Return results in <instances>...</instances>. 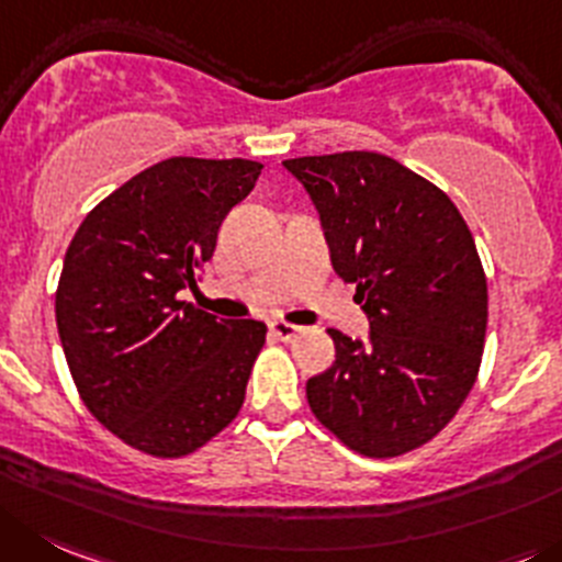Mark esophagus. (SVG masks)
I'll use <instances>...</instances> for the list:
<instances>
[{
    "mask_svg": "<svg viewBox=\"0 0 562 562\" xmlns=\"http://www.w3.org/2000/svg\"><path fill=\"white\" fill-rule=\"evenodd\" d=\"M269 329H271V335H274V338H280V340H293L299 333H302V327H296V324L280 322V318H274V322L269 324Z\"/></svg>",
    "mask_w": 562,
    "mask_h": 562,
    "instance_id": "obj_1",
    "label": "esophagus"
}]
</instances>
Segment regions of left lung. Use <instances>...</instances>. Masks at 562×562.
I'll return each instance as SVG.
<instances>
[{"label": "left lung", "instance_id": "1", "mask_svg": "<svg viewBox=\"0 0 562 562\" xmlns=\"http://www.w3.org/2000/svg\"><path fill=\"white\" fill-rule=\"evenodd\" d=\"M311 193L333 266L355 282L371 338L327 329L335 363L307 380L313 416L366 458L432 440L480 374L487 282L452 199L376 151L282 162Z\"/></svg>", "mask_w": 562, "mask_h": 562}]
</instances>
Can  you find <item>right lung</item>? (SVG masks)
<instances>
[{"label": "right lung", "mask_w": 562, "mask_h": 562, "mask_svg": "<svg viewBox=\"0 0 562 562\" xmlns=\"http://www.w3.org/2000/svg\"><path fill=\"white\" fill-rule=\"evenodd\" d=\"M260 162L169 157L86 216L63 260L55 318L82 405L127 447L186 458L238 416L266 324L182 302L249 196Z\"/></svg>", "instance_id": "right-lung-1"}]
</instances>
